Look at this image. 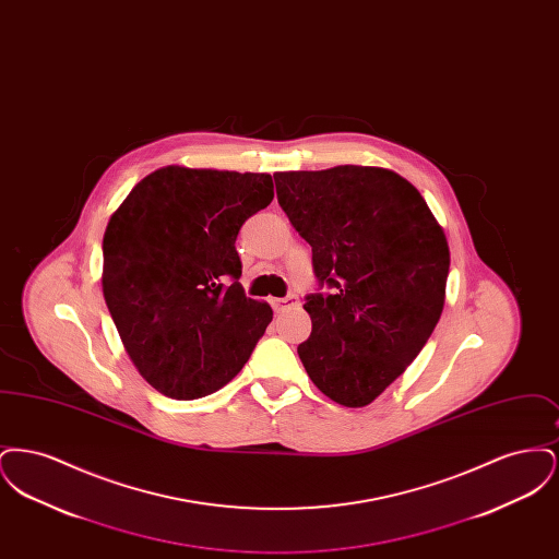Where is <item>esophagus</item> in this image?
<instances>
[{"label":"esophagus","instance_id":"obj_1","mask_svg":"<svg viewBox=\"0 0 559 559\" xmlns=\"http://www.w3.org/2000/svg\"><path fill=\"white\" fill-rule=\"evenodd\" d=\"M295 306H299V297L292 293V295H287V297H281V299H274V308L278 310V312H285V310H292Z\"/></svg>","mask_w":559,"mask_h":559}]
</instances>
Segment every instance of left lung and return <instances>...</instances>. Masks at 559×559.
<instances>
[{"mask_svg":"<svg viewBox=\"0 0 559 559\" xmlns=\"http://www.w3.org/2000/svg\"><path fill=\"white\" fill-rule=\"evenodd\" d=\"M293 228L312 247L310 337L297 354L324 396L349 408L377 399L436 329L449 242L419 190L399 174L340 165L274 174Z\"/></svg>","mask_w":559,"mask_h":559,"instance_id":"obj_1","label":"left lung"}]
</instances>
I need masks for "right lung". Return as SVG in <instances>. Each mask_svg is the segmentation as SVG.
Returning a JSON list of instances; mask_svg holds the SVG:
<instances>
[{
  "instance_id": "1",
  "label": "right lung",
  "mask_w": 559,
  "mask_h": 559,
  "mask_svg": "<svg viewBox=\"0 0 559 559\" xmlns=\"http://www.w3.org/2000/svg\"><path fill=\"white\" fill-rule=\"evenodd\" d=\"M274 199L267 174L163 167L133 187L103 240V292L121 342L160 394L203 399L262 340L272 308L247 297L237 237Z\"/></svg>"
}]
</instances>
